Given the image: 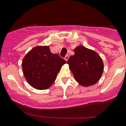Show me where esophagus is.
I'll return each mask as SVG.
<instances>
[{
  "mask_svg": "<svg viewBox=\"0 0 126 126\" xmlns=\"http://www.w3.org/2000/svg\"><path fill=\"white\" fill-rule=\"evenodd\" d=\"M69 55H66L65 56V60H66V61H67V60H68V59H69Z\"/></svg>",
  "mask_w": 126,
  "mask_h": 126,
  "instance_id": "esophagus-1",
  "label": "esophagus"
}]
</instances>
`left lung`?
I'll return each instance as SVG.
<instances>
[{
	"mask_svg": "<svg viewBox=\"0 0 126 126\" xmlns=\"http://www.w3.org/2000/svg\"><path fill=\"white\" fill-rule=\"evenodd\" d=\"M74 51L75 55L69 57L67 63L75 80L84 86L97 82L103 72V63L99 55L82 46H77Z\"/></svg>",
	"mask_w": 126,
	"mask_h": 126,
	"instance_id": "1",
	"label": "left lung"
}]
</instances>
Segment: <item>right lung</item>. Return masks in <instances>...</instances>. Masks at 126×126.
I'll list each match as a JSON object with an SVG mask.
<instances>
[{
  "instance_id": "right-lung-1",
  "label": "right lung",
  "mask_w": 126,
  "mask_h": 126,
  "mask_svg": "<svg viewBox=\"0 0 126 126\" xmlns=\"http://www.w3.org/2000/svg\"><path fill=\"white\" fill-rule=\"evenodd\" d=\"M66 62L59 55L51 53L48 46H37L25 56L23 72L31 86L46 90L53 84L61 66Z\"/></svg>"
}]
</instances>
